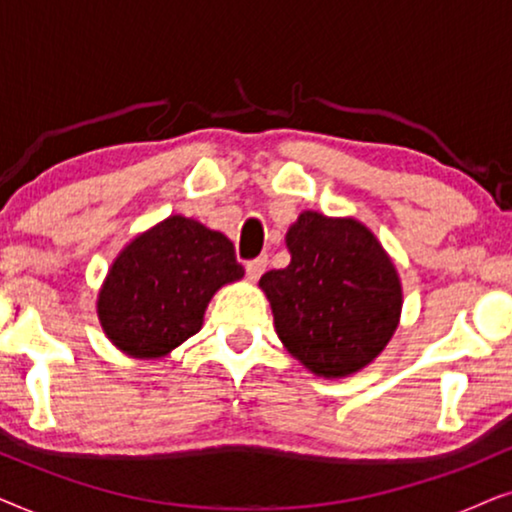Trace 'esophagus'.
<instances>
[{
	"mask_svg": "<svg viewBox=\"0 0 512 512\" xmlns=\"http://www.w3.org/2000/svg\"><path fill=\"white\" fill-rule=\"evenodd\" d=\"M265 268H268V256L251 258V261H247V277L251 279V282H256V279L265 272Z\"/></svg>",
	"mask_w": 512,
	"mask_h": 512,
	"instance_id": "obj_1",
	"label": "esophagus"
}]
</instances>
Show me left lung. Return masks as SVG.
I'll list each match as a JSON object with an SVG mask.
<instances>
[{
  "label": "left lung",
  "mask_w": 512,
  "mask_h": 512,
  "mask_svg": "<svg viewBox=\"0 0 512 512\" xmlns=\"http://www.w3.org/2000/svg\"><path fill=\"white\" fill-rule=\"evenodd\" d=\"M291 263L258 286L291 356L319 377H347L387 347L401 319L396 265L356 219L303 212L286 233Z\"/></svg>",
  "instance_id": "8db88e82"
}]
</instances>
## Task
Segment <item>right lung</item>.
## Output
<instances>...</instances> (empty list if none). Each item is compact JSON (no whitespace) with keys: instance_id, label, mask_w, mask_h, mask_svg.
I'll return each mask as SVG.
<instances>
[{"instance_id":"add662e5","label":"right lung","mask_w":512,"mask_h":512,"mask_svg":"<svg viewBox=\"0 0 512 512\" xmlns=\"http://www.w3.org/2000/svg\"><path fill=\"white\" fill-rule=\"evenodd\" d=\"M242 275L226 235L174 214L116 256L97 317L121 352L160 359L200 331L214 293Z\"/></svg>"}]
</instances>
